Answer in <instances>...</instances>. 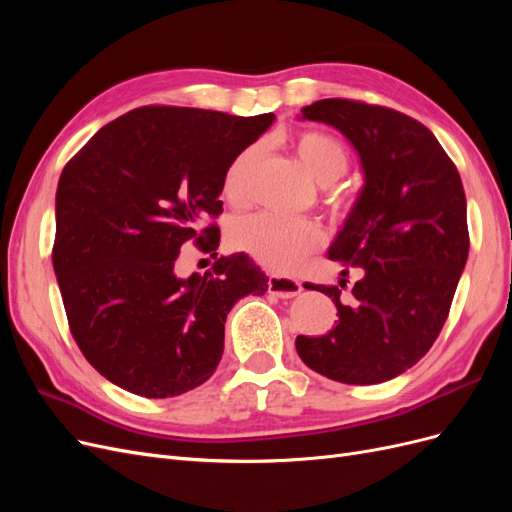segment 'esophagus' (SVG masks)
<instances>
[{"label":"esophagus","mask_w":512,"mask_h":512,"mask_svg":"<svg viewBox=\"0 0 512 512\" xmlns=\"http://www.w3.org/2000/svg\"><path fill=\"white\" fill-rule=\"evenodd\" d=\"M267 284H269V292L282 299L297 297V294L303 290L299 280H292V277H282V275H271Z\"/></svg>","instance_id":"1"}]
</instances>
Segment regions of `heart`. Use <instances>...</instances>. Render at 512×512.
Here are the masks:
<instances>
[{"label":"heart","mask_w":512,"mask_h":512,"mask_svg":"<svg viewBox=\"0 0 512 512\" xmlns=\"http://www.w3.org/2000/svg\"><path fill=\"white\" fill-rule=\"evenodd\" d=\"M292 147L307 173L320 185H331L348 173L350 151L339 138L327 132H299L292 138ZM256 160L258 147H245L226 166L222 177V194L230 205H243L247 200ZM327 200L337 218H346L352 211V200L344 194L331 192ZM228 241L235 250L252 256L262 267L286 273L318 250L324 243V230L314 220L256 213L232 224L228 230Z\"/></svg>","instance_id":"1"}]
</instances>
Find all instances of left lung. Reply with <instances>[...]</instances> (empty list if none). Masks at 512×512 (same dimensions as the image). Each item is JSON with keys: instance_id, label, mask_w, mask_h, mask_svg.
I'll return each instance as SVG.
<instances>
[{"instance_id": "1", "label": "left lung", "mask_w": 512, "mask_h": 512, "mask_svg": "<svg viewBox=\"0 0 512 512\" xmlns=\"http://www.w3.org/2000/svg\"><path fill=\"white\" fill-rule=\"evenodd\" d=\"M301 113L348 138L365 185L329 250L359 282L346 299L338 286L305 284L329 294L339 320L294 346L331 380L386 382L423 359L448 318L470 250L461 177L431 130L393 108L327 98Z\"/></svg>"}]
</instances>
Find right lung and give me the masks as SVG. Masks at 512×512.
<instances>
[{"instance_id":"add662e5","label":"right lung","mask_w":512,"mask_h":512,"mask_svg":"<svg viewBox=\"0 0 512 512\" xmlns=\"http://www.w3.org/2000/svg\"><path fill=\"white\" fill-rule=\"evenodd\" d=\"M275 115L237 117L141 106L106 123L64 166L55 196L53 269L74 342L100 374L162 399L207 382L224 322L269 277L250 256L179 277L185 241L218 250L222 177Z\"/></svg>"}]
</instances>
